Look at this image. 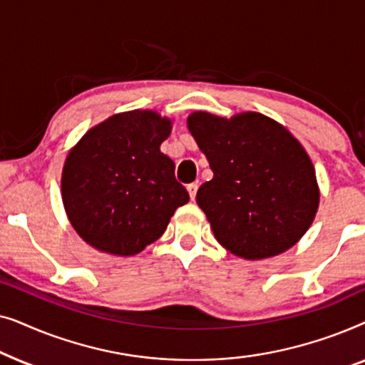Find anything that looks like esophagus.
<instances>
[{"mask_svg":"<svg viewBox=\"0 0 365 365\" xmlns=\"http://www.w3.org/2000/svg\"><path fill=\"white\" fill-rule=\"evenodd\" d=\"M197 182H191L187 184V192H189V197H191V201H194L196 199V194H197Z\"/></svg>","mask_w":365,"mask_h":365,"instance_id":"1","label":"esophagus"}]
</instances>
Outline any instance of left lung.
<instances>
[{
  "label": "left lung",
  "instance_id": "8db88e82",
  "mask_svg": "<svg viewBox=\"0 0 365 365\" xmlns=\"http://www.w3.org/2000/svg\"><path fill=\"white\" fill-rule=\"evenodd\" d=\"M187 128L214 173L196 201L217 242L251 261L292 247L319 207L316 171L302 144L261 113L226 119L196 111Z\"/></svg>",
  "mask_w": 365,
  "mask_h": 365
}]
</instances>
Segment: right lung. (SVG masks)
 Masks as SVG:
<instances>
[{
  "mask_svg": "<svg viewBox=\"0 0 365 365\" xmlns=\"http://www.w3.org/2000/svg\"><path fill=\"white\" fill-rule=\"evenodd\" d=\"M171 119L148 109L114 114L69 151L61 176L68 219L83 241L134 256L158 241L189 194L161 153Z\"/></svg>",
  "mask_w": 365,
  "mask_h": 365,
  "instance_id": "add662e5",
  "label": "right lung"
}]
</instances>
